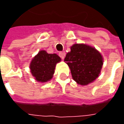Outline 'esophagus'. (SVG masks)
<instances>
[{
    "mask_svg": "<svg viewBox=\"0 0 124 124\" xmlns=\"http://www.w3.org/2000/svg\"><path fill=\"white\" fill-rule=\"evenodd\" d=\"M59 56L62 59H64V58L65 53L64 52H59Z\"/></svg>",
    "mask_w": 124,
    "mask_h": 124,
    "instance_id": "1",
    "label": "esophagus"
}]
</instances>
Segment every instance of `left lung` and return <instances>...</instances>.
I'll return each instance as SVG.
<instances>
[{"mask_svg": "<svg viewBox=\"0 0 124 124\" xmlns=\"http://www.w3.org/2000/svg\"><path fill=\"white\" fill-rule=\"evenodd\" d=\"M64 62L70 68L74 80L80 85H87L98 77L103 65L101 54L94 48L82 44L71 46Z\"/></svg>", "mask_w": 124, "mask_h": 124, "instance_id": "left-lung-1", "label": "left lung"}]
</instances>
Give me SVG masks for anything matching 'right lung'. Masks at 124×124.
<instances>
[{
    "label": "right lung",
    "mask_w": 124,
    "mask_h": 124,
    "mask_svg": "<svg viewBox=\"0 0 124 124\" xmlns=\"http://www.w3.org/2000/svg\"><path fill=\"white\" fill-rule=\"evenodd\" d=\"M60 60L61 58L57 54H48L46 51L41 50L31 62V73L38 82H47L52 78L56 64Z\"/></svg>",
    "instance_id": "add662e5"
}]
</instances>
